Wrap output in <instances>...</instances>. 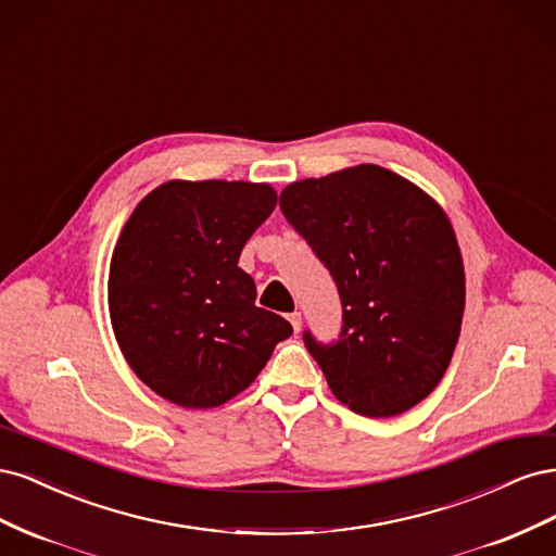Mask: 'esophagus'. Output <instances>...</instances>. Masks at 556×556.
<instances>
[{
    "instance_id": "obj_1",
    "label": "esophagus",
    "mask_w": 556,
    "mask_h": 556,
    "mask_svg": "<svg viewBox=\"0 0 556 556\" xmlns=\"http://www.w3.org/2000/svg\"><path fill=\"white\" fill-rule=\"evenodd\" d=\"M288 319H290L292 329L299 333V331H301V313H290V315H288Z\"/></svg>"
}]
</instances>
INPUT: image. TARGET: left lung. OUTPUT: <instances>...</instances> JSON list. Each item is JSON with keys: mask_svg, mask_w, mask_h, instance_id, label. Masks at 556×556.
<instances>
[{"mask_svg": "<svg viewBox=\"0 0 556 556\" xmlns=\"http://www.w3.org/2000/svg\"><path fill=\"white\" fill-rule=\"evenodd\" d=\"M280 211L336 282L339 341L304 343L333 396L364 417L427 399L459 341L466 282L443 208L394 172L359 164L280 192Z\"/></svg>", "mask_w": 556, "mask_h": 556, "instance_id": "8db88e82", "label": "left lung"}]
</instances>
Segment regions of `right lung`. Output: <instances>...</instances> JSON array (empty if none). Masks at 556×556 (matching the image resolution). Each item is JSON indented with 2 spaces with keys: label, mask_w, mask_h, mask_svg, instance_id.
<instances>
[{
  "label": "right lung",
  "mask_w": 556,
  "mask_h": 556,
  "mask_svg": "<svg viewBox=\"0 0 556 556\" xmlns=\"http://www.w3.org/2000/svg\"><path fill=\"white\" fill-rule=\"evenodd\" d=\"M243 180H169L134 208L115 243L109 311L131 371L182 408L243 392L288 339V319L255 304L241 250L276 208Z\"/></svg>",
  "instance_id": "obj_1"
}]
</instances>
